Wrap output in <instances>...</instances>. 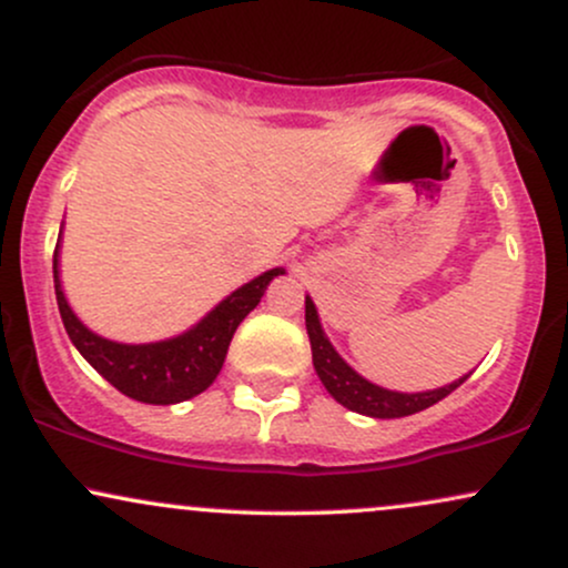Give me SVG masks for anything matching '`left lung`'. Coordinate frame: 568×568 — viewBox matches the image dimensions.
I'll return each instance as SVG.
<instances>
[{"instance_id": "1", "label": "left lung", "mask_w": 568, "mask_h": 568, "mask_svg": "<svg viewBox=\"0 0 568 568\" xmlns=\"http://www.w3.org/2000/svg\"><path fill=\"white\" fill-rule=\"evenodd\" d=\"M304 321H306V334H310L312 344V363H315L317 376H321L323 387L328 389L331 397L336 403H342L344 408L355 410V414L374 416V419H400V416L419 414L435 403L443 400L446 395H452L462 382H467V376L456 379L446 387L427 389V393H395V389H384L379 384L363 379L355 368L344 361L342 355L334 349V344L325 336L321 317H317V306L306 296L304 302Z\"/></svg>"}]
</instances>
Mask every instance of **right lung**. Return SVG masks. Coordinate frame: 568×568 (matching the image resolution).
I'll list each match as a JSON object with an SVG mask.
<instances>
[{"label":"right lung","mask_w":568,"mask_h":568,"mask_svg":"<svg viewBox=\"0 0 568 568\" xmlns=\"http://www.w3.org/2000/svg\"><path fill=\"white\" fill-rule=\"evenodd\" d=\"M58 253H61V234H58L53 253V280L58 310H61L63 328H67L71 344L122 395L141 403H152V406H173V403L205 393L224 366L226 349H230L237 325L245 321L247 312L256 310L266 285L277 275H285L283 266L266 270L264 275L253 277L251 283L232 291L224 302L213 306L197 325H192L184 334L152 344H122L93 334L74 315L61 285Z\"/></svg>","instance_id":"add662e5"}]
</instances>
